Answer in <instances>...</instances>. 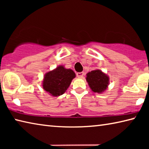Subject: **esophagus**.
Segmentation results:
<instances>
[{
	"mask_svg": "<svg viewBox=\"0 0 149 149\" xmlns=\"http://www.w3.org/2000/svg\"><path fill=\"white\" fill-rule=\"evenodd\" d=\"M76 75L77 77L79 78H82L83 76L84 75V72H77L76 74Z\"/></svg>",
	"mask_w": 149,
	"mask_h": 149,
	"instance_id": "34e87169",
	"label": "esophagus"
}]
</instances>
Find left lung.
Segmentation results:
<instances>
[{
	"label": "left lung",
	"instance_id": "8db88e82",
	"mask_svg": "<svg viewBox=\"0 0 149 149\" xmlns=\"http://www.w3.org/2000/svg\"><path fill=\"white\" fill-rule=\"evenodd\" d=\"M87 81L95 93H102L108 87L109 79L107 75L100 70H93L87 74Z\"/></svg>",
	"mask_w": 149,
	"mask_h": 149
}]
</instances>
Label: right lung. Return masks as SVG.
I'll list each match as a JSON object with an SVG mask.
<instances>
[{"label":"right lung","mask_w":149,"mask_h":149,"mask_svg":"<svg viewBox=\"0 0 149 149\" xmlns=\"http://www.w3.org/2000/svg\"><path fill=\"white\" fill-rule=\"evenodd\" d=\"M75 77L73 70L65 69L62 65H60L53 71L45 74L42 87L54 97L61 95L67 90Z\"/></svg>","instance_id":"add662e5"}]
</instances>
